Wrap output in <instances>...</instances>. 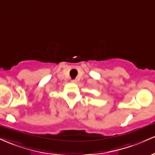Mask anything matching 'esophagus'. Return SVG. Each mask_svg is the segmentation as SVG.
Returning a JSON list of instances; mask_svg holds the SVG:
<instances>
[{
	"mask_svg": "<svg viewBox=\"0 0 155 155\" xmlns=\"http://www.w3.org/2000/svg\"><path fill=\"white\" fill-rule=\"evenodd\" d=\"M72 83H77V81H76V80H73V81H72Z\"/></svg>",
	"mask_w": 155,
	"mask_h": 155,
	"instance_id": "esophagus-1",
	"label": "esophagus"
}]
</instances>
